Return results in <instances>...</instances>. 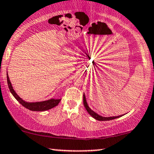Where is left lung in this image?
I'll return each instance as SVG.
<instances>
[{"label": "left lung", "mask_w": 154, "mask_h": 154, "mask_svg": "<svg viewBox=\"0 0 154 154\" xmlns=\"http://www.w3.org/2000/svg\"><path fill=\"white\" fill-rule=\"evenodd\" d=\"M83 103H84V106H85V109H86V110L87 111V112L89 113L90 115L92 116L93 118H94L95 119L98 120V121H109V120H112V119H116V118H119L121 117L123 115H121V116H110V117H104V116H102L100 115H99L98 114H97L96 112H94V111H92L91 109L89 107L88 104H87V101H86V97H85V94H83Z\"/></svg>", "instance_id": "1"}]
</instances>
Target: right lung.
Listing matches in <instances>:
<instances>
[{
  "label": "right lung",
  "mask_w": 154,
  "mask_h": 154,
  "mask_svg": "<svg viewBox=\"0 0 154 154\" xmlns=\"http://www.w3.org/2000/svg\"><path fill=\"white\" fill-rule=\"evenodd\" d=\"M7 82H8V85L9 89L11 91V92L12 93L13 97H15L16 100L20 102V104H22L23 106L25 108H27L29 110L31 111H35V112H43V111H46L54 107L57 105L59 104L61 100H54V99H51V100L43 101V102H25L24 100H23L20 97L17 95L14 89L13 88L12 85H11V81H10L8 75H7Z\"/></svg>",
  "instance_id": "add662e5"
}]
</instances>
